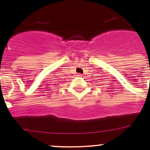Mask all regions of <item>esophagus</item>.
Masks as SVG:
<instances>
[{
    "label": "esophagus",
    "mask_w": 150,
    "mask_h": 150,
    "mask_svg": "<svg viewBox=\"0 0 150 150\" xmlns=\"http://www.w3.org/2000/svg\"><path fill=\"white\" fill-rule=\"evenodd\" d=\"M77 76H82V74H77Z\"/></svg>",
    "instance_id": "esophagus-1"
}]
</instances>
